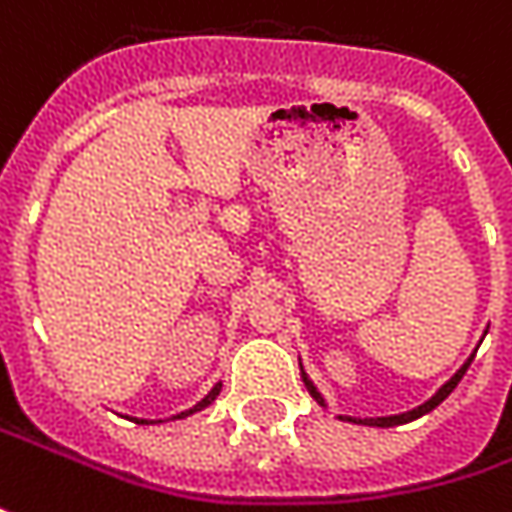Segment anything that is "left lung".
<instances>
[{
  "mask_svg": "<svg viewBox=\"0 0 512 512\" xmlns=\"http://www.w3.org/2000/svg\"><path fill=\"white\" fill-rule=\"evenodd\" d=\"M470 362H473V360H467L465 365L459 368V374H456V377L450 379V382H445V385H442V388L436 391V397L428 399L425 405H419V408H414V411H408V414L382 416V419H371V425H379V428H394V425H405V422H411V419H419V416H422V414H428V411H433V408H436V405H439L442 399H448V397H450V391H453V388L459 385V379L465 377V371H467V365H470ZM303 382H306V388H309V391H311V397H314V399H317V402H320V405H323V397L317 394V388L311 385L309 377H306V374H303ZM340 419H348V422H357V419H351V416H340Z\"/></svg>",
  "mask_w": 512,
  "mask_h": 512,
  "instance_id": "left-lung-1",
  "label": "left lung"
}]
</instances>
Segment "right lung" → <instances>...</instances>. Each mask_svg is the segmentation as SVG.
I'll list each match as a JSON object with an SVG mask.
<instances>
[{
    "label": "right lung",
    "instance_id": "obj_1",
    "mask_svg": "<svg viewBox=\"0 0 512 512\" xmlns=\"http://www.w3.org/2000/svg\"><path fill=\"white\" fill-rule=\"evenodd\" d=\"M218 391H221V385H218V388H215V391H212V394H209V397L201 399V402H198V405H195V408H189V411H184V414H178V416H175V419H181V416H189V414H195V411H201V408H206V405H209V402H212V399L218 397ZM141 425H147V422H144V419H141Z\"/></svg>",
    "mask_w": 512,
    "mask_h": 512
}]
</instances>
